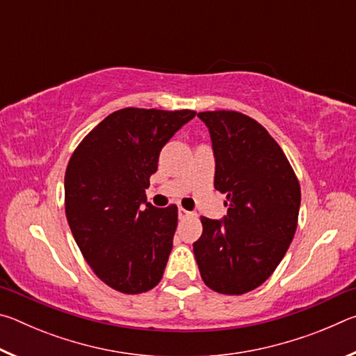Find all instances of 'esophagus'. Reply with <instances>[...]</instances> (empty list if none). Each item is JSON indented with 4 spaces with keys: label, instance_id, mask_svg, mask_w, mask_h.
Masks as SVG:
<instances>
[{
    "label": "esophagus",
    "instance_id": "esophagus-1",
    "mask_svg": "<svg viewBox=\"0 0 356 356\" xmlns=\"http://www.w3.org/2000/svg\"><path fill=\"white\" fill-rule=\"evenodd\" d=\"M191 215V212H188V210H185L184 207H179V218L180 220H184V218H186V216H190Z\"/></svg>",
    "mask_w": 356,
    "mask_h": 356
}]
</instances>
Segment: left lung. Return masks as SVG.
I'll return each mask as SVG.
<instances>
[{
    "label": "left lung",
    "instance_id": "1",
    "mask_svg": "<svg viewBox=\"0 0 356 356\" xmlns=\"http://www.w3.org/2000/svg\"><path fill=\"white\" fill-rule=\"evenodd\" d=\"M215 156V188L226 193L222 220L202 216L193 243L201 278L212 291H254L278 267L297 231L300 184L284 152L254 119L237 111L197 113Z\"/></svg>",
    "mask_w": 356,
    "mask_h": 356
}]
</instances>
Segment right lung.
Segmentation results:
<instances>
[{
    "label": "right lung",
    "instance_id": "obj_1",
    "mask_svg": "<svg viewBox=\"0 0 356 356\" xmlns=\"http://www.w3.org/2000/svg\"><path fill=\"white\" fill-rule=\"evenodd\" d=\"M196 111L124 108L106 116L72 154L64 179L70 231L99 278L122 293L147 292L163 276L177 206L147 202L160 150Z\"/></svg>",
    "mask_w": 356,
    "mask_h": 356
}]
</instances>
